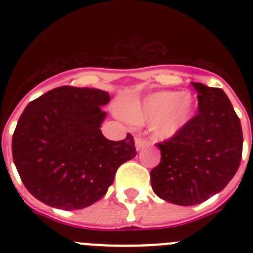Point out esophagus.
Here are the masks:
<instances>
[{"label": "esophagus", "instance_id": "obj_1", "mask_svg": "<svg viewBox=\"0 0 253 253\" xmlns=\"http://www.w3.org/2000/svg\"><path fill=\"white\" fill-rule=\"evenodd\" d=\"M148 144H151V142H148V140L144 139V138H140V137L135 138V148H137V151H140L143 147L148 146Z\"/></svg>", "mask_w": 253, "mask_h": 253}]
</instances>
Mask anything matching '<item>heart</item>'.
<instances>
[{
	"label": "heart",
	"instance_id": "1",
	"mask_svg": "<svg viewBox=\"0 0 253 253\" xmlns=\"http://www.w3.org/2000/svg\"><path fill=\"white\" fill-rule=\"evenodd\" d=\"M193 96L178 91H160L142 100H129L122 106L124 119L135 125L153 124L161 139H169L184 128L194 113Z\"/></svg>",
	"mask_w": 253,
	"mask_h": 253
}]
</instances>
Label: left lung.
<instances>
[{"label": "left lung", "mask_w": 253, "mask_h": 253, "mask_svg": "<svg viewBox=\"0 0 253 253\" xmlns=\"http://www.w3.org/2000/svg\"><path fill=\"white\" fill-rule=\"evenodd\" d=\"M198 114L175 137L157 143L161 161L151 171L154 194L172 204L196 205L222 191L242 158L243 134L224 91L193 82Z\"/></svg>", "instance_id": "left-lung-1"}]
</instances>
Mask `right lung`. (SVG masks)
Instances as JSON below:
<instances>
[{"label":"right lung","instance_id":"obj_1","mask_svg":"<svg viewBox=\"0 0 253 253\" xmlns=\"http://www.w3.org/2000/svg\"><path fill=\"white\" fill-rule=\"evenodd\" d=\"M105 91L60 86L25 107L12 135V157L29 193L49 207L84 209L106 194L116 169L135 157L131 134L119 142L100 126Z\"/></svg>","mask_w":253,"mask_h":253}]
</instances>
